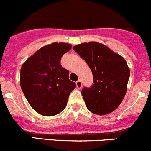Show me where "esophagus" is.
Instances as JSON below:
<instances>
[{"label": "esophagus", "instance_id": "1", "mask_svg": "<svg viewBox=\"0 0 151 151\" xmlns=\"http://www.w3.org/2000/svg\"><path fill=\"white\" fill-rule=\"evenodd\" d=\"M76 85H77V88H78V89H80V88H82V82H81V80H79L78 81L76 82Z\"/></svg>", "mask_w": 151, "mask_h": 151}]
</instances>
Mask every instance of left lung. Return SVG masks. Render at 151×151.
<instances>
[{"label":"left lung","mask_w":151,"mask_h":151,"mask_svg":"<svg viewBox=\"0 0 151 151\" xmlns=\"http://www.w3.org/2000/svg\"><path fill=\"white\" fill-rule=\"evenodd\" d=\"M73 50L88 63L93 76L92 86L82 91L87 108L99 115L113 112L122 102L127 91L130 70L126 61L99 42L80 44Z\"/></svg>","instance_id":"obj_1"}]
</instances>
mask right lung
Segmentation results:
<instances>
[{
  "label": "right lung",
  "instance_id": "1",
  "mask_svg": "<svg viewBox=\"0 0 151 151\" xmlns=\"http://www.w3.org/2000/svg\"><path fill=\"white\" fill-rule=\"evenodd\" d=\"M70 44L46 45L27 59L20 69V86L31 107L44 116H53L66 107L69 94L76 88L68 71L60 65Z\"/></svg>",
  "mask_w": 151,
  "mask_h": 151
}]
</instances>
